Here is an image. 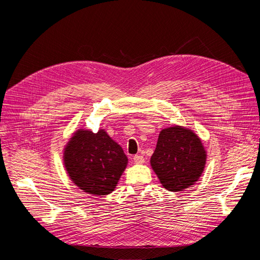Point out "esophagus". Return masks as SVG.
I'll return each instance as SVG.
<instances>
[{
  "mask_svg": "<svg viewBox=\"0 0 260 260\" xmlns=\"http://www.w3.org/2000/svg\"><path fill=\"white\" fill-rule=\"evenodd\" d=\"M133 161H135L136 164H144V157L141 156V155H136L135 157H133Z\"/></svg>",
  "mask_w": 260,
  "mask_h": 260,
  "instance_id": "1",
  "label": "esophagus"
}]
</instances>
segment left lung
Returning a JSON list of instances; mask_svg holds the SVG:
<instances>
[{"label": "left lung", "mask_w": 260, "mask_h": 260, "mask_svg": "<svg viewBox=\"0 0 260 260\" xmlns=\"http://www.w3.org/2000/svg\"><path fill=\"white\" fill-rule=\"evenodd\" d=\"M206 158L205 147L193 130L172 125L160 131L151 166L166 190L180 192L199 181Z\"/></svg>", "instance_id": "obj_1"}]
</instances>
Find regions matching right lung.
I'll return each mask as SVG.
<instances>
[{"label":"right lung","instance_id":"obj_1","mask_svg":"<svg viewBox=\"0 0 260 260\" xmlns=\"http://www.w3.org/2000/svg\"><path fill=\"white\" fill-rule=\"evenodd\" d=\"M62 158L70 180L95 196L112 193L128 164L121 146L104 129L96 133L77 130L65 145Z\"/></svg>","mask_w":260,"mask_h":260}]
</instances>
